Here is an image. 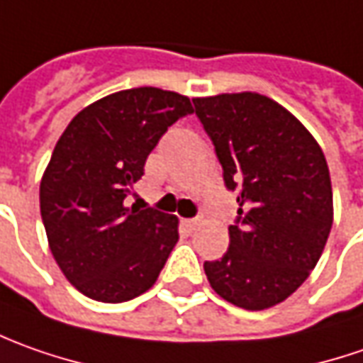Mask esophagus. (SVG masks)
Listing matches in <instances>:
<instances>
[{"label": "esophagus", "instance_id": "1", "mask_svg": "<svg viewBox=\"0 0 363 363\" xmlns=\"http://www.w3.org/2000/svg\"><path fill=\"white\" fill-rule=\"evenodd\" d=\"M181 223L186 231H194V229H199V225H201V220L199 219H182Z\"/></svg>", "mask_w": 363, "mask_h": 363}]
</instances>
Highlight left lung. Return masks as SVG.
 Returning <instances> with one entry per match:
<instances>
[{
    "mask_svg": "<svg viewBox=\"0 0 363 363\" xmlns=\"http://www.w3.org/2000/svg\"><path fill=\"white\" fill-rule=\"evenodd\" d=\"M193 102L239 203L229 249L205 261L206 279L233 306H277L309 277L330 237L333 194L323 150L267 96L237 92Z\"/></svg>",
    "mask_w": 363,
    "mask_h": 363,
    "instance_id": "obj_1",
    "label": "left lung"
}]
</instances>
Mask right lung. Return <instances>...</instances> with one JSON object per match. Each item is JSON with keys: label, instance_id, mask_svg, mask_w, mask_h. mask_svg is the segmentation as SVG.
<instances>
[{"label": "right lung", "instance_id": "1", "mask_svg": "<svg viewBox=\"0 0 363 363\" xmlns=\"http://www.w3.org/2000/svg\"><path fill=\"white\" fill-rule=\"evenodd\" d=\"M186 114V96L143 86L92 102L60 136L40 182V211L57 267L86 297L122 303L157 283L179 219L124 199L160 136Z\"/></svg>", "mask_w": 363, "mask_h": 363}]
</instances>
